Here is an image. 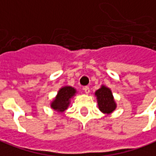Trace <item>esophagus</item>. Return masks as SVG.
Segmentation results:
<instances>
[{
	"label": "esophagus",
	"instance_id": "1",
	"mask_svg": "<svg viewBox=\"0 0 156 156\" xmlns=\"http://www.w3.org/2000/svg\"><path fill=\"white\" fill-rule=\"evenodd\" d=\"M83 90H84V92H85L86 94H89V93H90V88H89V87H88V86L83 87Z\"/></svg>",
	"mask_w": 156,
	"mask_h": 156
}]
</instances>
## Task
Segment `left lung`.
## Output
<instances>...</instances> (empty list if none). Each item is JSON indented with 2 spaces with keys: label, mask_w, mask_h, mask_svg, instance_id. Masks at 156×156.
Returning <instances> with one entry per match:
<instances>
[{
  "label": "left lung",
  "mask_w": 156,
  "mask_h": 156,
  "mask_svg": "<svg viewBox=\"0 0 156 156\" xmlns=\"http://www.w3.org/2000/svg\"><path fill=\"white\" fill-rule=\"evenodd\" d=\"M97 99L99 109L104 114H110L116 108V103L114 100V96L110 89L101 86L95 93Z\"/></svg>",
  "instance_id": "left-lung-1"
}]
</instances>
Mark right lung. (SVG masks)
Instances as JSON below:
<instances>
[{"mask_svg":"<svg viewBox=\"0 0 156 156\" xmlns=\"http://www.w3.org/2000/svg\"><path fill=\"white\" fill-rule=\"evenodd\" d=\"M76 90L71 86H65L58 91L55 99L52 101L51 108L58 112H64L70 104V99L75 95Z\"/></svg>","mask_w":156,"mask_h":156,"instance_id":"add662e5","label":"right lung"}]
</instances>
